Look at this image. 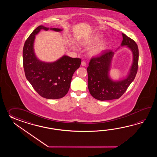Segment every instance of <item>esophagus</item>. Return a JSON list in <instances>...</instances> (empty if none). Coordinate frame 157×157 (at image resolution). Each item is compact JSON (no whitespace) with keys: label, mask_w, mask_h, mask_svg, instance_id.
<instances>
[{"label":"esophagus","mask_w":157,"mask_h":157,"mask_svg":"<svg viewBox=\"0 0 157 157\" xmlns=\"http://www.w3.org/2000/svg\"><path fill=\"white\" fill-rule=\"evenodd\" d=\"M81 66H86V62H85V61H82V62H81Z\"/></svg>","instance_id":"34e87169"}]
</instances>
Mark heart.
I'll use <instances>...</instances> for the list:
<instances>
[{
  "label": "heart",
  "mask_w": 157,
  "mask_h": 157,
  "mask_svg": "<svg viewBox=\"0 0 157 157\" xmlns=\"http://www.w3.org/2000/svg\"><path fill=\"white\" fill-rule=\"evenodd\" d=\"M102 35L100 34H95L87 40L83 41V45L85 47H90L94 45L90 49L89 53L91 56H98L104 52L107 49L108 43L106 41H100Z\"/></svg>",
  "instance_id": "1"
}]
</instances>
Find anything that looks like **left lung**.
<instances>
[{
  "label": "left lung",
  "instance_id": "left-lung-1",
  "mask_svg": "<svg viewBox=\"0 0 157 157\" xmlns=\"http://www.w3.org/2000/svg\"><path fill=\"white\" fill-rule=\"evenodd\" d=\"M122 35L123 40L121 47L126 46L132 53V62L126 77L118 80L110 77L109 72L114 55V52L111 50H105L99 57L92 58L87 68L88 89L91 96L98 100L105 101L118 99L136 76L139 62L138 47L132 39L124 33Z\"/></svg>",
  "mask_w": 157,
  "mask_h": 157
}]
</instances>
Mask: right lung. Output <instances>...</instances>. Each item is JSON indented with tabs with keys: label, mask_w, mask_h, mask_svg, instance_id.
I'll return each instance as SVG.
<instances>
[{
	"label": "right lung",
	"mask_w": 157,
	"mask_h": 157,
	"mask_svg": "<svg viewBox=\"0 0 157 157\" xmlns=\"http://www.w3.org/2000/svg\"><path fill=\"white\" fill-rule=\"evenodd\" d=\"M59 32L63 29L41 25L31 33L23 48V63L27 80L40 96L57 99L64 97L70 89L74 72L80 67L81 59L63 55L52 62L40 60L34 50L35 36L41 30Z\"/></svg>",
	"instance_id": "add662e5"
}]
</instances>
